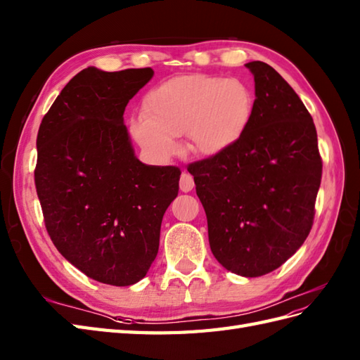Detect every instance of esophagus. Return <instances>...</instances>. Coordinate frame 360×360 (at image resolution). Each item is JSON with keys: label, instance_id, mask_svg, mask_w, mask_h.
Returning a JSON list of instances; mask_svg holds the SVG:
<instances>
[{"label": "esophagus", "instance_id": "1", "mask_svg": "<svg viewBox=\"0 0 360 360\" xmlns=\"http://www.w3.org/2000/svg\"><path fill=\"white\" fill-rule=\"evenodd\" d=\"M194 179H192V175L188 172H183L181 177H180V189L183 192H189L194 189Z\"/></svg>", "mask_w": 360, "mask_h": 360}]
</instances>
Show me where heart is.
Wrapping results in <instances>:
<instances>
[{"label":"heart","mask_w":360,"mask_h":360,"mask_svg":"<svg viewBox=\"0 0 360 360\" xmlns=\"http://www.w3.org/2000/svg\"><path fill=\"white\" fill-rule=\"evenodd\" d=\"M146 111L129 119L136 142L155 160L179 153L175 137L186 136L189 151L214 157L238 142L255 111V96L240 77L185 75L168 79L146 94Z\"/></svg>","instance_id":"heart-1"}]
</instances>
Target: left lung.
Listing matches in <instances>:
<instances>
[{
	"label": "left lung",
	"mask_w": 360,
	"mask_h": 360,
	"mask_svg": "<svg viewBox=\"0 0 360 360\" xmlns=\"http://www.w3.org/2000/svg\"><path fill=\"white\" fill-rule=\"evenodd\" d=\"M255 111L231 150L191 163L207 217L214 257L232 274L257 278L290 258L309 236L322 159L310 112L275 68L246 64Z\"/></svg>",
	"instance_id": "obj_1"
}]
</instances>
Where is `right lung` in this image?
Instances as JSON below:
<instances>
[{"label": "right lung", "instance_id": "right-lung-1", "mask_svg": "<svg viewBox=\"0 0 360 360\" xmlns=\"http://www.w3.org/2000/svg\"><path fill=\"white\" fill-rule=\"evenodd\" d=\"M153 68L102 72L70 81L44 116L34 185L51 241L94 281L139 283L159 252L165 210L179 194L177 166L134 155L124 111Z\"/></svg>", "mask_w": 360, "mask_h": 360}]
</instances>
